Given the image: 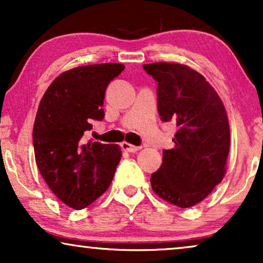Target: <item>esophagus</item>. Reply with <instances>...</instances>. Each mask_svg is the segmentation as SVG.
<instances>
[{"mask_svg":"<svg viewBox=\"0 0 263 263\" xmlns=\"http://www.w3.org/2000/svg\"><path fill=\"white\" fill-rule=\"evenodd\" d=\"M121 146H122V149L127 151V152H130V153L138 152V151L141 149V146H134V145H130V143H128V142H123Z\"/></svg>","mask_w":263,"mask_h":263,"instance_id":"esophagus-1","label":"esophagus"}]
</instances>
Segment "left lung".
I'll use <instances>...</instances> for the list:
<instances>
[{"mask_svg": "<svg viewBox=\"0 0 263 263\" xmlns=\"http://www.w3.org/2000/svg\"><path fill=\"white\" fill-rule=\"evenodd\" d=\"M143 69L158 82L160 120L177 127L174 148L163 151V164L151 176L152 189L167 202L192 207L224 178L230 149L225 107L206 79L184 64L159 62Z\"/></svg>", "mask_w": 263, "mask_h": 263, "instance_id": "left-lung-1", "label": "left lung"}]
</instances>
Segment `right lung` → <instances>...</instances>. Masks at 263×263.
Returning a JSON list of instances; mask_svg holds the SVG:
<instances>
[{
    "label": "right lung",
    "mask_w": 263,
    "mask_h": 263,
    "mask_svg": "<svg viewBox=\"0 0 263 263\" xmlns=\"http://www.w3.org/2000/svg\"><path fill=\"white\" fill-rule=\"evenodd\" d=\"M123 64L78 67L56 78L39 104L33 125L35 163L59 199L82 210L109 188L121 160L112 143L86 141L93 121H103L107 86Z\"/></svg>",
    "instance_id": "add662e5"
}]
</instances>
